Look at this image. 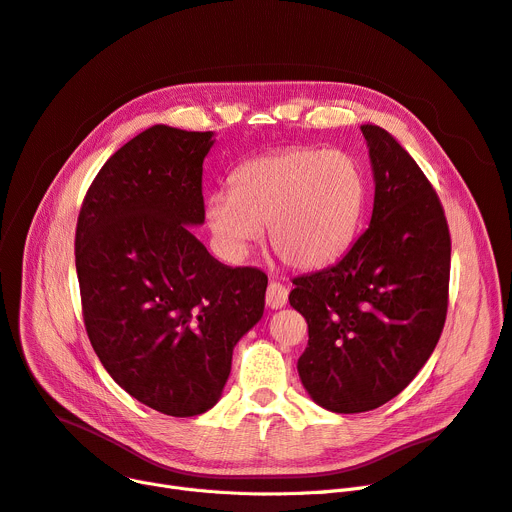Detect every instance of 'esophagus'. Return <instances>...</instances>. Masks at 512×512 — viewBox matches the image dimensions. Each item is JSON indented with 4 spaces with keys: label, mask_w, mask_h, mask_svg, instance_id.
<instances>
[{
    "label": "esophagus",
    "mask_w": 512,
    "mask_h": 512,
    "mask_svg": "<svg viewBox=\"0 0 512 512\" xmlns=\"http://www.w3.org/2000/svg\"><path fill=\"white\" fill-rule=\"evenodd\" d=\"M288 301V288L280 282H270L267 284V292H265V303L270 309H282Z\"/></svg>",
    "instance_id": "esophagus-1"
}]
</instances>
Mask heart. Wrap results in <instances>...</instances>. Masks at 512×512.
<instances>
[{
    "mask_svg": "<svg viewBox=\"0 0 512 512\" xmlns=\"http://www.w3.org/2000/svg\"><path fill=\"white\" fill-rule=\"evenodd\" d=\"M367 186L357 161L340 151L286 149L257 155L211 193L205 218L218 247L242 257L265 224L267 245L294 270H319L353 245Z\"/></svg>",
    "mask_w": 512,
    "mask_h": 512,
    "instance_id": "b5f03b06",
    "label": "heart"
}]
</instances>
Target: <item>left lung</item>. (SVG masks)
<instances>
[{
  "instance_id": "1",
  "label": "left lung",
  "mask_w": 512,
  "mask_h": 512,
  "mask_svg": "<svg viewBox=\"0 0 512 512\" xmlns=\"http://www.w3.org/2000/svg\"><path fill=\"white\" fill-rule=\"evenodd\" d=\"M375 182L369 228L336 265L294 278L309 328L299 375L332 413H365L405 390L440 340L450 280L442 203L415 159L363 124Z\"/></svg>"
}]
</instances>
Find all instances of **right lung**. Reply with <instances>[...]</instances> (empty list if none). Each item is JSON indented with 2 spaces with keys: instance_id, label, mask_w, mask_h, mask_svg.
<instances>
[{
  "instance_id": "1",
  "label": "right lung",
  "mask_w": 512,
  "mask_h": 512,
  "mask_svg": "<svg viewBox=\"0 0 512 512\" xmlns=\"http://www.w3.org/2000/svg\"><path fill=\"white\" fill-rule=\"evenodd\" d=\"M213 132L155 124L105 161L78 213L76 274L93 351L143 405L193 417L220 400L232 351L263 315L267 276L228 267L205 222Z\"/></svg>"
}]
</instances>
